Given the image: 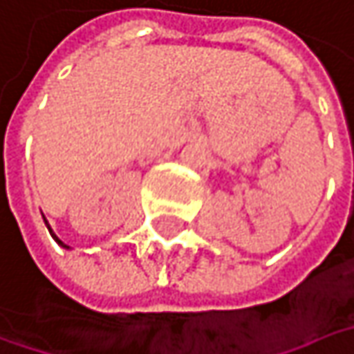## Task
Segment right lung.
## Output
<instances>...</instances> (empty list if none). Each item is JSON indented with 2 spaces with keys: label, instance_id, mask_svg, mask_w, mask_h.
Masks as SVG:
<instances>
[{
  "label": "right lung",
  "instance_id": "add662e5",
  "mask_svg": "<svg viewBox=\"0 0 354 354\" xmlns=\"http://www.w3.org/2000/svg\"><path fill=\"white\" fill-rule=\"evenodd\" d=\"M44 222H46V226H48V230H50V234H52V239L55 240V242H57V244H59V246H62V248H66V250H68V248H70V246H68V244H64V242H62V240L57 239V236H55V234H53V230L52 228H50V224H48V220L44 218Z\"/></svg>",
  "mask_w": 354,
  "mask_h": 354
}]
</instances>
